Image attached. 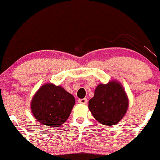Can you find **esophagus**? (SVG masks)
<instances>
[{
    "label": "esophagus",
    "mask_w": 160,
    "mask_h": 160,
    "mask_svg": "<svg viewBox=\"0 0 160 160\" xmlns=\"http://www.w3.org/2000/svg\"><path fill=\"white\" fill-rule=\"evenodd\" d=\"M78 103H81V104H87V99L86 98H83V99H79L78 100Z\"/></svg>",
    "instance_id": "esophagus-1"
}]
</instances>
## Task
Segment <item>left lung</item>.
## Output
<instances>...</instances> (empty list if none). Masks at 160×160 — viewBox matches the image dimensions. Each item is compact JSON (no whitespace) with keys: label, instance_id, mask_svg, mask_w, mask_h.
Returning a JSON list of instances; mask_svg holds the SVG:
<instances>
[{"label":"left lung","instance_id":"obj_1","mask_svg":"<svg viewBox=\"0 0 160 160\" xmlns=\"http://www.w3.org/2000/svg\"><path fill=\"white\" fill-rule=\"evenodd\" d=\"M129 100L122 84L111 81L106 84H100L95 95L89 101V109L94 118L104 125L117 124L128 108Z\"/></svg>","mask_w":160,"mask_h":160}]
</instances>
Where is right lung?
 <instances>
[{
  "label": "right lung",
  "instance_id": "1",
  "mask_svg": "<svg viewBox=\"0 0 160 160\" xmlns=\"http://www.w3.org/2000/svg\"><path fill=\"white\" fill-rule=\"evenodd\" d=\"M75 98L61 86L49 83L40 87L31 100L35 119L49 127H60L66 121L75 105Z\"/></svg>",
  "mask_w": 160,
  "mask_h": 160
}]
</instances>
